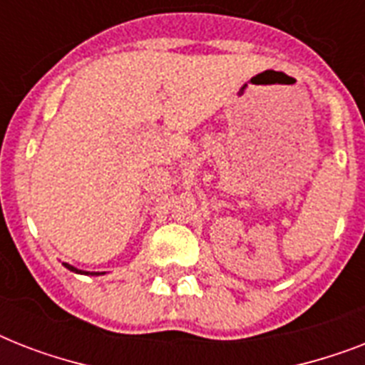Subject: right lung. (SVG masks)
Here are the masks:
<instances>
[{"mask_svg":"<svg viewBox=\"0 0 365 365\" xmlns=\"http://www.w3.org/2000/svg\"><path fill=\"white\" fill-rule=\"evenodd\" d=\"M64 267L66 269H70V271H73V272H85V271H79V269H76V267H71V265H68V263H64ZM85 274H102V272H85Z\"/></svg>","mask_w":365,"mask_h":365,"instance_id":"obj_1","label":"right lung"}]
</instances>
